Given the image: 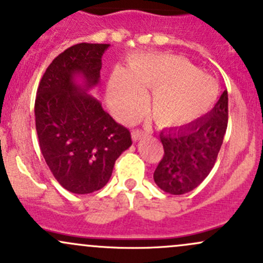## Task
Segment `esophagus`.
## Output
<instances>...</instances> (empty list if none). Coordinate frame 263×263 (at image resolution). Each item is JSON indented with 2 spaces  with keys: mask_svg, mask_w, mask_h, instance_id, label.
<instances>
[{
  "mask_svg": "<svg viewBox=\"0 0 263 263\" xmlns=\"http://www.w3.org/2000/svg\"><path fill=\"white\" fill-rule=\"evenodd\" d=\"M131 135H132V141H134V142H136V141L142 139L143 136H146V132L141 131V129H134Z\"/></svg>",
  "mask_w": 263,
  "mask_h": 263,
  "instance_id": "34e87169",
  "label": "esophagus"
}]
</instances>
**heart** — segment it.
Returning a JSON list of instances; mask_svg holds the SVG:
<instances>
[{
	"mask_svg": "<svg viewBox=\"0 0 263 263\" xmlns=\"http://www.w3.org/2000/svg\"><path fill=\"white\" fill-rule=\"evenodd\" d=\"M143 89L153 90L151 110L161 127H184L211 110L219 95L217 82L199 73L176 55H150L132 59L128 71L117 69L108 84L110 106L124 117H135L146 102Z\"/></svg>",
	"mask_w": 263,
	"mask_h": 263,
	"instance_id": "obj_1",
	"label": "heart"
}]
</instances>
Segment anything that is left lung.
<instances>
[{"label": "left lung", "mask_w": 263, "mask_h": 263, "mask_svg": "<svg viewBox=\"0 0 263 263\" xmlns=\"http://www.w3.org/2000/svg\"><path fill=\"white\" fill-rule=\"evenodd\" d=\"M228 124V93L208 115L195 122L160 134L164 156L154 173V180L165 193L181 195L192 192L217 161Z\"/></svg>", "instance_id": "obj_1"}]
</instances>
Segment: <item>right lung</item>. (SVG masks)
Masks as SVG:
<instances>
[{
  "label": "right lung",
  "instance_id": "obj_1",
  "mask_svg": "<svg viewBox=\"0 0 263 263\" xmlns=\"http://www.w3.org/2000/svg\"><path fill=\"white\" fill-rule=\"evenodd\" d=\"M109 44L82 43L58 55L41 78L35 99L40 150L58 182L74 194L102 189L131 134L88 95L101 78ZM83 78V85L76 83Z\"/></svg>",
  "mask_w": 263,
  "mask_h": 263
}]
</instances>
